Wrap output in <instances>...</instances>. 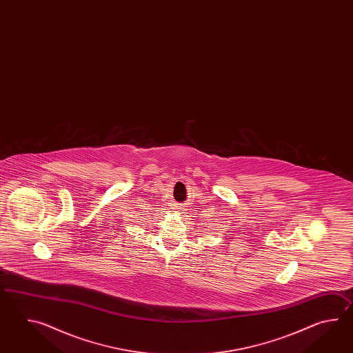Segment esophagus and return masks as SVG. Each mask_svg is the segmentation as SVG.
<instances>
[{"mask_svg":"<svg viewBox=\"0 0 353 353\" xmlns=\"http://www.w3.org/2000/svg\"><path fill=\"white\" fill-rule=\"evenodd\" d=\"M174 212L176 214H184V213H187V208H185L184 204H175L174 205Z\"/></svg>","mask_w":353,"mask_h":353,"instance_id":"esophagus-1","label":"esophagus"}]
</instances>
